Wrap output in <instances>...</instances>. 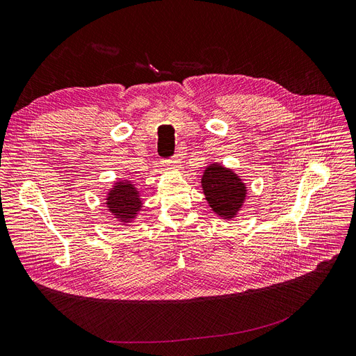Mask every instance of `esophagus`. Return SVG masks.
I'll return each mask as SVG.
<instances>
[{"label":"esophagus","instance_id":"1","mask_svg":"<svg viewBox=\"0 0 356 356\" xmlns=\"http://www.w3.org/2000/svg\"><path fill=\"white\" fill-rule=\"evenodd\" d=\"M179 161H180V160H179V158H177V156H171V158H170V160H167V161H165V164H167V165H170V167H173V168H176V167L179 165Z\"/></svg>","mask_w":356,"mask_h":356}]
</instances>
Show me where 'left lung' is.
<instances>
[{
	"instance_id": "1",
	"label": "left lung",
	"mask_w": 356,
	"mask_h": 356,
	"mask_svg": "<svg viewBox=\"0 0 356 356\" xmlns=\"http://www.w3.org/2000/svg\"><path fill=\"white\" fill-rule=\"evenodd\" d=\"M201 183L205 200L217 216L236 217L246 196V186L238 175L216 163L205 168Z\"/></svg>"
}]
</instances>
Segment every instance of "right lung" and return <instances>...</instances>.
Instances as JSON below:
<instances>
[{"mask_svg":"<svg viewBox=\"0 0 356 356\" xmlns=\"http://www.w3.org/2000/svg\"><path fill=\"white\" fill-rule=\"evenodd\" d=\"M139 192L130 181H117L107 196V208L122 222L134 220L142 208Z\"/></svg>","mask_w":356,"mask_h":356,"instance_id":"add662e5","label":"right lung"}]
</instances>
